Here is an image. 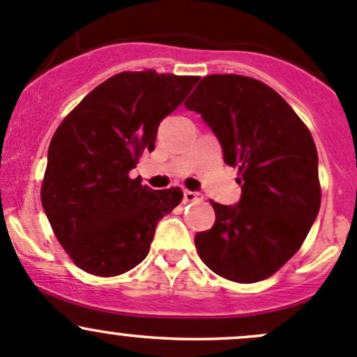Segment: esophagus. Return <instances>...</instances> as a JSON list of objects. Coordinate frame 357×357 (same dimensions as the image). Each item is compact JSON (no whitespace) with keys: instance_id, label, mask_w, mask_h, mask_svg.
<instances>
[{"instance_id":"1","label":"esophagus","mask_w":357,"mask_h":357,"mask_svg":"<svg viewBox=\"0 0 357 357\" xmlns=\"http://www.w3.org/2000/svg\"><path fill=\"white\" fill-rule=\"evenodd\" d=\"M202 200H204V195H202L200 192H188V190L185 192L186 204H197V202H202Z\"/></svg>"}]
</instances>
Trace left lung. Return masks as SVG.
I'll use <instances>...</instances> for the list:
<instances>
[{
  "label": "left lung",
  "instance_id": "8db88e82",
  "mask_svg": "<svg viewBox=\"0 0 357 357\" xmlns=\"http://www.w3.org/2000/svg\"><path fill=\"white\" fill-rule=\"evenodd\" d=\"M185 107L212 129L242 185L235 205L212 202L214 226L195 236L200 259L236 283L269 278L301 248L319 212L311 132L275 89L245 75H207Z\"/></svg>",
  "mask_w": 357,
  "mask_h": 357
}]
</instances>
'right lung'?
<instances>
[{
	"label": "right lung",
	"instance_id": "1",
	"mask_svg": "<svg viewBox=\"0 0 357 357\" xmlns=\"http://www.w3.org/2000/svg\"><path fill=\"white\" fill-rule=\"evenodd\" d=\"M199 77L121 72L96 86L53 135L41 202L72 261L96 276L129 271L146 257L157 222L181 188L152 190L129 178L157 129Z\"/></svg>",
	"mask_w": 357,
	"mask_h": 357
}]
</instances>
